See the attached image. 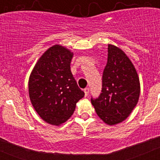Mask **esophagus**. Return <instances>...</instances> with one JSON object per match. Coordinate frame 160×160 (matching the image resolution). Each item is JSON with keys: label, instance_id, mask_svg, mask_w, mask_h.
Masks as SVG:
<instances>
[{"label": "esophagus", "instance_id": "esophagus-1", "mask_svg": "<svg viewBox=\"0 0 160 160\" xmlns=\"http://www.w3.org/2000/svg\"><path fill=\"white\" fill-rule=\"evenodd\" d=\"M84 92H85V96L87 97V96L89 94V92H90V88H88V87L85 88L84 89Z\"/></svg>", "mask_w": 160, "mask_h": 160}]
</instances>
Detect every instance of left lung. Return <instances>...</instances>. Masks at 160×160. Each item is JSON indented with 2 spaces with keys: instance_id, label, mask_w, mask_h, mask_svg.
I'll list each match as a JSON object with an SVG mask.
<instances>
[{
  "instance_id": "1",
  "label": "left lung",
  "mask_w": 160,
  "mask_h": 160,
  "mask_svg": "<svg viewBox=\"0 0 160 160\" xmlns=\"http://www.w3.org/2000/svg\"><path fill=\"white\" fill-rule=\"evenodd\" d=\"M100 95L91 103L103 122L115 125L128 118L137 105L140 83L136 70L122 49L108 45Z\"/></svg>"
}]
</instances>
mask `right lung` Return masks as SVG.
Segmentation results:
<instances>
[{
	"mask_svg": "<svg viewBox=\"0 0 160 160\" xmlns=\"http://www.w3.org/2000/svg\"><path fill=\"white\" fill-rule=\"evenodd\" d=\"M73 55L66 47L55 45L42 54L29 76L32 107L44 121L52 125L67 121L76 103L84 97L70 70Z\"/></svg>",
	"mask_w": 160,
	"mask_h": 160,
	"instance_id": "add662e5",
	"label": "right lung"
}]
</instances>
